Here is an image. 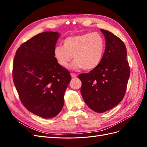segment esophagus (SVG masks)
Returning <instances> with one entry per match:
<instances>
[{
    "instance_id": "esophagus-1",
    "label": "esophagus",
    "mask_w": 147,
    "mask_h": 147,
    "mask_svg": "<svg viewBox=\"0 0 147 147\" xmlns=\"http://www.w3.org/2000/svg\"><path fill=\"white\" fill-rule=\"evenodd\" d=\"M70 75H71V77H72V78H76V77H77V74H73V73H72V74H71Z\"/></svg>"
}]
</instances>
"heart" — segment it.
<instances>
[{"label":"heart","mask_w":147,"mask_h":147,"mask_svg":"<svg viewBox=\"0 0 147 147\" xmlns=\"http://www.w3.org/2000/svg\"><path fill=\"white\" fill-rule=\"evenodd\" d=\"M63 46H56L54 56L63 67H66L74 57L71 67L83 68L85 70L94 69L100 64L105 50L104 37L98 32L86 33L66 37Z\"/></svg>","instance_id":"1"}]
</instances>
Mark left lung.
I'll use <instances>...</instances> for the list:
<instances>
[{
  "mask_svg": "<svg viewBox=\"0 0 147 147\" xmlns=\"http://www.w3.org/2000/svg\"><path fill=\"white\" fill-rule=\"evenodd\" d=\"M105 38V49L99 65L78 78L81 94L86 105L97 113L116 107L125 95L130 75L123 42L109 31L100 29Z\"/></svg>",
  "mask_w": 147,
  "mask_h": 147,
  "instance_id": "8db88e82",
  "label": "left lung"
}]
</instances>
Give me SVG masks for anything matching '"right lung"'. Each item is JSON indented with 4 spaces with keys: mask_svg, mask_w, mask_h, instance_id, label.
<instances>
[{
    "mask_svg": "<svg viewBox=\"0 0 147 147\" xmlns=\"http://www.w3.org/2000/svg\"><path fill=\"white\" fill-rule=\"evenodd\" d=\"M59 36L56 32L35 35L18 48L13 61V83L21 102L29 112L43 118L59 113L71 80L68 70L54 56Z\"/></svg>",
    "mask_w": 147,
    "mask_h": 147,
    "instance_id": "1",
    "label": "right lung"
}]
</instances>
